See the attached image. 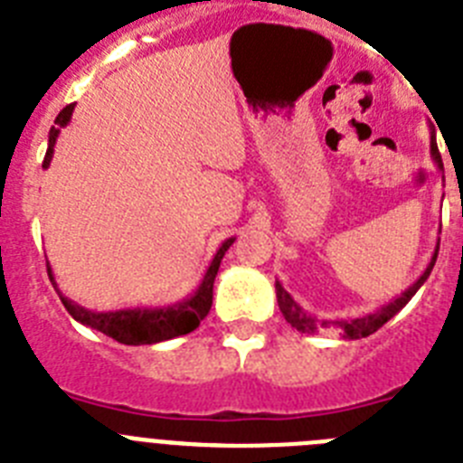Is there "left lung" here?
<instances>
[{
	"instance_id": "1",
	"label": "left lung",
	"mask_w": 463,
	"mask_h": 463,
	"mask_svg": "<svg viewBox=\"0 0 463 463\" xmlns=\"http://www.w3.org/2000/svg\"><path fill=\"white\" fill-rule=\"evenodd\" d=\"M431 157H433V162H436V166H439V169H443V159H440L439 146H436V137H433V132H431ZM439 243H436V250H433V257H431V261H429V267L424 269L422 276L417 278V280L412 282L406 292H401L399 297L392 298L390 304L380 306L378 310H373V313H369V315H364V317H354V320H317L315 315H310L308 310L301 308V306H298L297 301L292 298V294H289L288 289L282 288L280 282L276 280V297H278V306H280V313L285 315V320H288L294 329L301 331V334H317V331H322V329H338L343 336L353 338V341L354 338L371 336V334H373V331H378L384 322L392 320V317H394V315L399 313V310L403 308V306H406L412 297H415L417 289L422 288L424 280H427L429 273H431L433 264H436V257H439Z\"/></svg>"
}]
</instances>
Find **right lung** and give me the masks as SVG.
Segmentation results:
<instances>
[{"label": "right lung", "mask_w": 463, "mask_h": 463, "mask_svg": "<svg viewBox=\"0 0 463 463\" xmlns=\"http://www.w3.org/2000/svg\"><path fill=\"white\" fill-rule=\"evenodd\" d=\"M73 106L76 104H69L60 110V116L55 118V127H51V132H48V150L46 157H43V166H51L52 153H55V141L60 137V129L67 127L69 120H71ZM234 241L236 239L232 236V239H227L220 245L213 261L208 264L206 273H203L202 282H199V288L194 289V294H190V297L178 301V304L159 306V308H122L109 310V313H97V310L83 308V306L67 298L57 289L51 264H46L48 278H51L52 288L57 289V294L62 298L64 308L69 310V315L76 322L92 326V329L101 331V334L116 338L118 343H125V345H153V343H162L169 341V338L183 336V334H190L206 317L213 304V282H215V276H218L220 261H222L224 252L229 250V245L234 243Z\"/></svg>", "instance_id": "right-lung-1"}]
</instances>
